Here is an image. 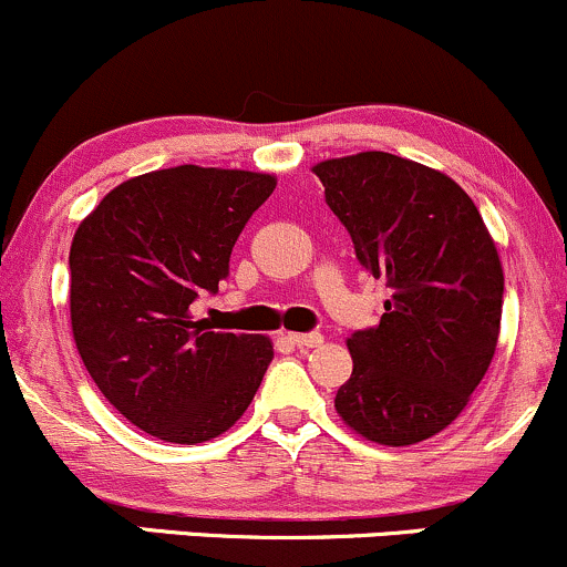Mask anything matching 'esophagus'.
I'll return each instance as SVG.
<instances>
[{
    "label": "esophagus",
    "mask_w": 567,
    "mask_h": 567,
    "mask_svg": "<svg viewBox=\"0 0 567 567\" xmlns=\"http://www.w3.org/2000/svg\"><path fill=\"white\" fill-rule=\"evenodd\" d=\"M289 340L297 346V349H316V346L324 343L321 332H291Z\"/></svg>",
    "instance_id": "34e87169"
}]
</instances>
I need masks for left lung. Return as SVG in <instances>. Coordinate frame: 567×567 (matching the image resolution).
<instances>
[{
  "instance_id": "8db88e82",
  "label": "left lung",
  "mask_w": 567,
  "mask_h": 567,
  "mask_svg": "<svg viewBox=\"0 0 567 567\" xmlns=\"http://www.w3.org/2000/svg\"><path fill=\"white\" fill-rule=\"evenodd\" d=\"M359 265L392 297L349 338L351 379L334 394L368 441L408 446L460 416L495 357L503 267L473 199L437 169L383 151L316 164Z\"/></svg>"
}]
</instances>
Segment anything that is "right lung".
<instances>
[{"instance_id": "add662e5", "label": "right lung", "mask_w": 567, "mask_h": 567, "mask_svg": "<svg viewBox=\"0 0 567 567\" xmlns=\"http://www.w3.org/2000/svg\"><path fill=\"white\" fill-rule=\"evenodd\" d=\"M272 188V175L181 164L115 186L78 227V354L115 411L159 441L227 432L272 362L261 334L210 332L188 313L229 276L237 237Z\"/></svg>"}]
</instances>
